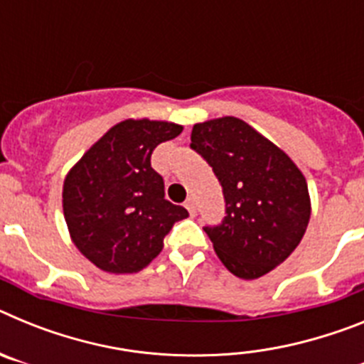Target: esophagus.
<instances>
[{"instance_id":"34e87169","label":"esophagus","mask_w":364,"mask_h":364,"mask_svg":"<svg viewBox=\"0 0 364 364\" xmlns=\"http://www.w3.org/2000/svg\"><path fill=\"white\" fill-rule=\"evenodd\" d=\"M186 210L189 211V215H195L197 213V204H195V198H188V200L184 202Z\"/></svg>"}]
</instances>
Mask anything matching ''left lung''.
<instances>
[{
  "mask_svg": "<svg viewBox=\"0 0 364 364\" xmlns=\"http://www.w3.org/2000/svg\"><path fill=\"white\" fill-rule=\"evenodd\" d=\"M189 147L222 186L226 217L204 228L222 264L259 279L284 262L310 220L306 180L290 156L233 117L193 125Z\"/></svg>",
  "mask_w": 364,
  "mask_h": 364,
  "instance_id": "8db88e82",
  "label": "left lung"
}]
</instances>
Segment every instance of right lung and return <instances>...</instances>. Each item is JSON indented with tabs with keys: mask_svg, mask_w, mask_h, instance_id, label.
Masks as SVG:
<instances>
[{
	"mask_svg": "<svg viewBox=\"0 0 364 364\" xmlns=\"http://www.w3.org/2000/svg\"><path fill=\"white\" fill-rule=\"evenodd\" d=\"M182 133L171 122L125 120L87 151L63 182V215L80 252L109 273H134L162 252L188 210L166 200L151 167L159 144Z\"/></svg>",
	"mask_w": 364,
	"mask_h": 364,
	"instance_id": "1",
	"label": "right lung"
}]
</instances>
